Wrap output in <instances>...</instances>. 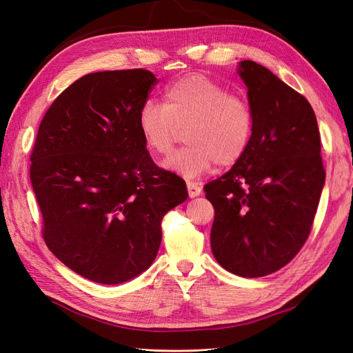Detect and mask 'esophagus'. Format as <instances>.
<instances>
[{"label":"esophagus","instance_id":"esophagus-1","mask_svg":"<svg viewBox=\"0 0 353 353\" xmlns=\"http://www.w3.org/2000/svg\"><path fill=\"white\" fill-rule=\"evenodd\" d=\"M187 190H188V196L193 199L201 194V187L196 183H187Z\"/></svg>","mask_w":353,"mask_h":353}]
</instances>
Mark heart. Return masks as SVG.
I'll return each instance as SVG.
<instances>
[{"label":"heart","mask_w":353,"mask_h":353,"mask_svg":"<svg viewBox=\"0 0 353 353\" xmlns=\"http://www.w3.org/2000/svg\"><path fill=\"white\" fill-rule=\"evenodd\" d=\"M137 126L145 145L162 156L170 153L179 130L187 126L188 145L166 159L163 168L196 178L215 163L228 168L240 162L252 143L254 114L248 100L194 73L169 83L163 103H143Z\"/></svg>","instance_id":"1"}]
</instances>
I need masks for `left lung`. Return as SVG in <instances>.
I'll list each match as a JSON object with an SVG mask.
<instances>
[{"label":"left lung","instance_id":"8db88e82","mask_svg":"<svg viewBox=\"0 0 353 353\" xmlns=\"http://www.w3.org/2000/svg\"><path fill=\"white\" fill-rule=\"evenodd\" d=\"M254 114L249 150L205 185L215 209L212 252L227 271L256 279L303 248L325 183L321 137L302 94L252 60L240 61Z\"/></svg>","mask_w":353,"mask_h":353}]
</instances>
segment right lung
<instances>
[{"label":"right lung","instance_id":"1","mask_svg":"<svg viewBox=\"0 0 353 353\" xmlns=\"http://www.w3.org/2000/svg\"><path fill=\"white\" fill-rule=\"evenodd\" d=\"M157 79L108 70L74 81L50 105L30 154L42 237L68 268L100 284L144 272L162 241L165 213L188 193L159 168L137 126Z\"/></svg>","mask_w":353,"mask_h":353}]
</instances>
